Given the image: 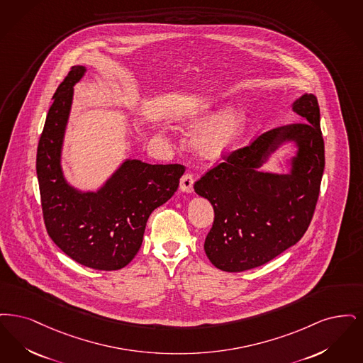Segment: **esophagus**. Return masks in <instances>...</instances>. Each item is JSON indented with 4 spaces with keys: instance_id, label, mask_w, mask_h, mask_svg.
<instances>
[{
    "instance_id": "esophagus-1",
    "label": "esophagus",
    "mask_w": 363,
    "mask_h": 363,
    "mask_svg": "<svg viewBox=\"0 0 363 363\" xmlns=\"http://www.w3.org/2000/svg\"><path fill=\"white\" fill-rule=\"evenodd\" d=\"M180 191L191 194L194 191V177L192 174H186L180 179Z\"/></svg>"
}]
</instances>
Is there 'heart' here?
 <instances>
[{
	"mask_svg": "<svg viewBox=\"0 0 363 363\" xmlns=\"http://www.w3.org/2000/svg\"><path fill=\"white\" fill-rule=\"evenodd\" d=\"M208 118L211 121L195 135L196 149L207 158L222 157L235 150L245 131V111L235 108L222 112L220 107H205L191 116V122L199 125Z\"/></svg>",
	"mask_w": 363,
	"mask_h": 363,
	"instance_id": "1",
	"label": "heart"
}]
</instances>
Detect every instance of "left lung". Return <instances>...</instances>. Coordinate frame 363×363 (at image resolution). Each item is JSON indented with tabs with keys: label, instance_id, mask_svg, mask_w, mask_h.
Returning <instances> with one entry per match:
<instances>
[{
	"label": "left lung",
	"instance_id": "1",
	"mask_svg": "<svg viewBox=\"0 0 363 363\" xmlns=\"http://www.w3.org/2000/svg\"><path fill=\"white\" fill-rule=\"evenodd\" d=\"M291 110L303 122L262 134L194 186L214 208L205 252L222 271L241 272L272 260L300 241L313 217L325 164L320 108L315 95L303 94ZM290 141L296 153L286 160L289 172H262L269 157Z\"/></svg>",
	"mask_w": 363,
	"mask_h": 363
}]
</instances>
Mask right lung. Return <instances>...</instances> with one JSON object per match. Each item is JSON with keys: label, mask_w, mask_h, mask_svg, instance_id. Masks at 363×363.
Here are the masks:
<instances>
[{"label": "right lung", "mask_w": 363, "mask_h": 363, "mask_svg": "<svg viewBox=\"0 0 363 363\" xmlns=\"http://www.w3.org/2000/svg\"><path fill=\"white\" fill-rule=\"evenodd\" d=\"M85 72V66H73L54 94L38 145L36 174L51 240L79 264L113 271L140 251L149 216L172 198L186 169L126 158L96 191L70 184L62 169L63 141L74 85Z\"/></svg>", "instance_id": "1"}]
</instances>
